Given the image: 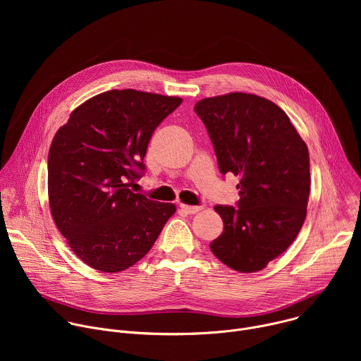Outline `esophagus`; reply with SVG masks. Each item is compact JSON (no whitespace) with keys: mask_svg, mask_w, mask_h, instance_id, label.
I'll return each mask as SVG.
<instances>
[{"mask_svg":"<svg viewBox=\"0 0 361 361\" xmlns=\"http://www.w3.org/2000/svg\"><path fill=\"white\" fill-rule=\"evenodd\" d=\"M180 209L187 214H195L202 210L201 205H187V204H180Z\"/></svg>","mask_w":361,"mask_h":361,"instance_id":"esophagus-1","label":"esophagus"}]
</instances>
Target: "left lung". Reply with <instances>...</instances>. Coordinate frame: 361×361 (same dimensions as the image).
Segmentation results:
<instances>
[{"instance_id": "left-lung-1", "label": "left lung", "mask_w": 361, "mask_h": 361, "mask_svg": "<svg viewBox=\"0 0 361 361\" xmlns=\"http://www.w3.org/2000/svg\"><path fill=\"white\" fill-rule=\"evenodd\" d=\"M194 111L207 128L220 173L240 177L237 209L214 207L224 230L210 248L235 271H260L291 245L305 220L307 145L287 114L259 95L204 98Z\"/></svg>"}]
</instances>
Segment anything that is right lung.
Here are the masks:
<instances>
[{"mask_svg":"<svg viewBox=\"0 0 361 361\" xmlns=\"http://www.w3.org/2000/svg\"><path fill=\"white\" fill-rule=\"evenodd\" d=\"M181 98L137 90L101 92L77 107L51 142V216L77 257L118 273L156 243L176 205L148 200L128 185L144 171L149 138Z\"/></svg>","mask_w":361,"mask_h":361,"instance_id":"add662e5","label":"right lung"}]
</instances>
